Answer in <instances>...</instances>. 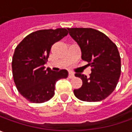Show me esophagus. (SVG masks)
Instances as JSON below:
<instances>
[{
  "mask_svg": "<svg viewBox=\"0 0 132 132\" xmlns=\"http://www.w3.org/2000/svg\"><path fill=\"white\" fill-rule=\"evenodd\" d=\"M69 77L71 78H71H74V77H75V74L72 73V72H69Z\"/></svg>",
  "mask_w": 132,
  "mask_h": 132,
  "instance_id": "esophagus-1",
  "label": "esophagus"
}]
</instances>
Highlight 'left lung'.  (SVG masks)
Masks as SVG:
<instances>
[{"mask_svg": "<svg viewBox=\"0 0 132 132\" xmlns=\"http://www.w3.org/2000/svg\"><path fill=\"white\" fill-rule=\"evenodd\" d=\"M80 46L82 59L91 66L88 77L80 73L82 85L74 90L75 96L84 102H99L116 89L121 72L120 57L116 44L104 34L93 28H68Z\"/></svg>", "mask_w": 132, "mask_h": 132, "instance_id": "1", "label": "left lung"}]
</instances>
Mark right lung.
<instances>
[{"instance_id": "1", "label": "right lung", "mask_w": 132, "mask_h": 132, "mask_svg": "<svg viewBox=\"0 0 132 132\" xmlns=\"http://www.w3.org/2000/svg\"><path fill=\"white\" fill-rule=\"evenodd\" d=\"M68 35L66 28L40 30L25 37L16 46L12 57V74L18 91L32 103H43L55 95L57 80L68 71L45 69L52 46Z\"/></svg>"}]
</instances>
